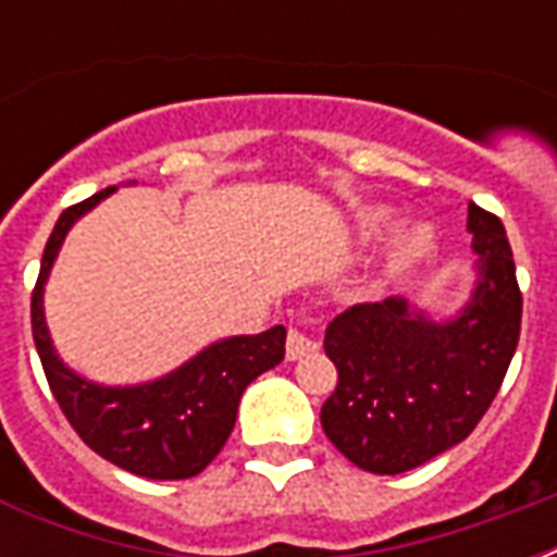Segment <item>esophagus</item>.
Segmentation results:
<instances>
[{
	"label": "esophagus",
	"instance_id": "obj_1",
	"mask_svg": "<svg viewBox=\"0 0 557 557\" xmlns=\"http://www.w3.org/2000/svg\"><path fill=\"white\" fill-rule=\"evenodd\" d=\"M315 349H319V343L313 337H307L304 331L292 327L289 337H286V361H301L304 355H310Z\"/></svg>",
	"mask_w": 557,
	"mask_h": 557
}]
</instances>
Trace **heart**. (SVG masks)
<instances>
[{"mask_svg": "<svg viewBox=\"0 0 557 557\" xmlns=\"http://www.w3.org/2000/svg\"><path fill=\"white\" fill-rule=\"evenodd\" d=\"M391 223H394V211H391V208H367V211L361 214V235L375 238V235H382ZM430 238H432L430 226H423V223H411V226H406V230L397 235V253L418 256L420 250H426Z\"/></svg>", "mask_w": 557, "mask_h": 557, "instance_id": "heart-1", "label": "heart"}]
</instances>
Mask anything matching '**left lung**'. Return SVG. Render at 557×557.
I'll return each mask as SVG.
<instances>
[{
  "instance_id": "1",
  "label": "left lung",
  "mask_w": 557,
  "mask_h": 557,
  "mask_svg": "<svg viewBox=\"0 0 557 557\" xmlns=\"http://www.w3.org/2000/svg\"><path fill=\"white\" fill-rule=\"evenodd\" d=\"M468 232L478 280L454 315L435 319L394 295L327 325L337 391L322 406V430L363 471L403 474L466 442L513 361L522 292L507 232L474 202Z\"/></svg>"
}]
</instances>
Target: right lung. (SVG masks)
<instances>
[{"mask_svg":"<svg viewBox=\"0 0 557 557\" xmlns=\"http://www.w3.org/2000/svg\"><path fill=\"white\" fill-rule=\"evenodd\" d=\"M115 194L107 187L55 220L32 292V337L55 403L83 442L137 478L184 480L199 474L230 438L244 387L274 370L286 355V327L253 337H226L196 351L172 373L143 385H98L74 373L53 346L44 319V289L65 235L83 214Z\"/></svg>","mask_w":557,"mask_h":557,"instance_id":"obj_1","label":"right lung"}]
</instances>
